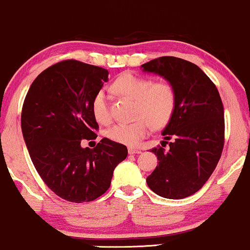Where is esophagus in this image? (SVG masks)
<instances>
[{
  "mask_svg": "<svg viewBox=\"0 0 250 250\" xmlns=\"http://www.w3.org/2000/svg\"><path fill=\"white\" fill-rule=\"evenodd\" d=\"M138 153H142V151L134 147H128V154H138Z\"/></svg>",
  "mask_w": 250,
  "mask_h": 250,
  "instance_id": "obj_1",
  "label": "esophagus"
}]
</instances>
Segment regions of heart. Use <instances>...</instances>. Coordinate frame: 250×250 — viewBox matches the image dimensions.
<instances>
[{
  "label": "heart",
  "mask_w": 250,
  "mask_h": 250,
  "mask_svg": "<svg viewBox=\"0 0 250 250\" xmlns=\"http://www.w3.org/2000/svg\"><path fill=\"white\" fill-rule=\"evenodd\" d=\"M113 90L119 96L136 102L134 117L138 118L133 123H119L107 128L106 137L114 143L136 146L149 133L151 125L155 128L165 127L174 116L178 95L171 82H154L152 78L126 72L113 82ZM92 113L101 124L110 122L107 99L103 90L93 97Z\"/></svg>",
  "instance_id": "obj_1"
}]
</instances>
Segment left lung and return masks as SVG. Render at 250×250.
<instances>
[{"instance_id": "1", "label": "left lung", "mask_w": 250, "mask_h": 250, "mask_svg": "<svg viewBox=\"0 0 250 250\" xmlns=\"http://www.w3.org/2000/svg\"><path fill=\"white\" fill-rule=\"evenodd\" d=\"M174 85L177 108L163 136L166 142L151 149L158 166L148 175V187L167 199H184L206 184L221 158L225 113L215 84L195 64L164 56L142 65ZM172 139L168 143L167 140ZM168 143L170 147L165 146Z\"/></svg>"}]
</instances>
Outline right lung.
<instances>
[{"instance_id":"right-lung-1","label":"right lung","mask_w":250,"mask_h":250,"mask_svg":"<svg viewBox=\"0 0 250 250\" xmlns=\"http://www.w3.org/2000/svg\"><path fill=\"white\" fill-rule=\"evenodd\" d=\"M108 72L76 60L49 66L32 82L23 103L21 127L35 168L56 195L89 202L104 194L116 166L127 157L125 145L103 139L95 148L81 146L96 139L99 126L92 99Z\"/></svg>"}]
</instances>
